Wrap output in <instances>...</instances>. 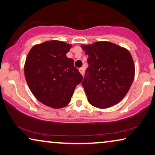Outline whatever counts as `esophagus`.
Masks as SVG:
<instances>
[{
  "instance_id": "34e87169",
  "label": "esophagus",
  "mask_w": 155,
  "mask_h": 155,
  "mask_svg": "<svg viewBox=\"0 0 155 155\" xmlns=\"http://www.w3.org/2000/svg\"><path fill=\"white\" fill-rule=\"evenodd\" d=\"M79 71H80V74H81V75H83L84 71V68H80L79 69Z\"/></svg>"
}]
</instances>
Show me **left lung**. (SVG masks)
<instances>
[{
  "label": "left lung",
  "instance_id": "1",
  "mask_svg": "<svg viewBox=\"0 0 155 155\" xmlns=\"http://www.w3.org/2000/svg\"><path fill=\"white\" fill-rule=\"evenodd\" d=\"M89 66L82 84L89 103L99 109L116 105L128 93L135 65L126 48L109 41L81 45Z\"/></svg>",
  "mask_w": 155,
  "mask_h": 155
}]
</instances>
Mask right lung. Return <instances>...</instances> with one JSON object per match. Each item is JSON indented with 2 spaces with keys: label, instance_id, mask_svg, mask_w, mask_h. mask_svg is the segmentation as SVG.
<instances>
[{
  "label": "right lung",
  "instance_id": "add662e5",
  "mask_svg": "<svg viewBox=\"0 0 155 155\" xmlns=\"http://www.w3.org/2000/svg\"><path fill=\"white\" fill-rule=\"evenodd\" d=\"M71 44L56 40L35 45L25 63V76L31 92L46 106L60 109L68 104L82 76L66 54Z\"/></svg>",
  "mask_w": 155,
  "mask_h": 155
}]
</instances>
